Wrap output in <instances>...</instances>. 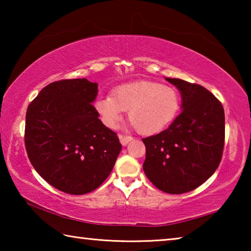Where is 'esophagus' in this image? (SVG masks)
<instances>
[{
	"mask_svg": "<svg viewBox=\"0 0 251 251\" xmlns=\"http://www.w3.org/2000/svg\"><path fill=\"white\" fill-rule=\"evenodd\" d=\"M118 138H120V142L123 146H126L127 144H128L131 139H133L131 136H127V135H123V134L118 135Z\"/></svg>",
	"mask_w": 251,
	"mask_h": 251,
	"instance_id": "1",
	"label": "esophagus"
}]
</instances>
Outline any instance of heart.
<instances>
[{
	"label": "heart",
	"instance_id": "obj_1",
	"mask_svg": "<svg viewBox=\"0 0 251 251\" xmlns=\"http://www.w3.org/2000/svg\"><path fill=\"white\" fill-rule=\"evenodd\" d=\"M94 107L108 127H116L128 110L136 130L143 135L157 134L171 124L180 108V97L174 87L150 80L122 85L112 95H100Z\"/></svg>",
	"mask_w": 251,
	"mask_h": 251
}]
</instances>
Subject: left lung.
<instances>
[{"label":"left lung","instance_id":"1","mask_svg":"<svg viewBox=\"0 0 251 251\" xmlns=\"http://www.w3.org/2000/svg\"><path fill=\"white\" fill-rule=\"evenodd\" d=\"M166 80L180 92L182 110L167 129L143 138V169L161 192L178 195L196 189L218 168L225 144V112L201 85L179 78Z\"/></svg>","mask_w":251,"mask_h":251}]
</instances>
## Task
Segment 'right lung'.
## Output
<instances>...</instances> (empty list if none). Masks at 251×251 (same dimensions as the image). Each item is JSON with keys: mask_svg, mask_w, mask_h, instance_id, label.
<instances>
[{"mask_svg": "<svg viewBox=\"0 0 251 251\" xmlns=\"http://www.w3.org/2000/svg\"><path fill=\"white\" fill-rule=\"evenodd\" d=\"M99 84L62 79L45 86L28 105L25 147L39 175L71 195L95 190L113 171L122 144L99 118L93 101Z\"/></svg>", "mask_w": 251, "mask_h": 251, "instance_id": "right-lung-1", "label": "right lung"}]
</instances>
